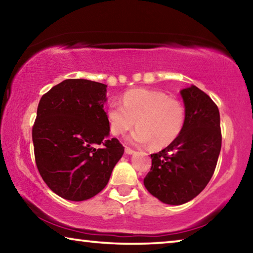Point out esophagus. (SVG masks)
Here are the masks:
<instances>
[{
    "label": "esophagus",
    "instance_id": "34e87169",
    "mask_svg": "<svg viewBox=\"0 0 253 253\" xmlns=\"http://www.w3.org/2000/svg\"><path fill=\"white\" fill-rule=\"evenodd\" d=\"M125 153L126 154H128V155H131V154H134L135 153V151H134V149H131L130 147H125Z\"/></svg>",
    "mask_w": 253,
    "mask_h": 253
}]
</instances>
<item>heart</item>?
Instances as JSON below:
<instances>
[{"mask_svg":"<svg viewBox=\"0 0 253 253\" xmlns=\"http://www.w3.org/2000/svg\"><path fill=\"white\" fill-rule=\"evenodd\" d=\"M123 106L113 102L106 110L111 134L125 135L134 145L151 144L155 148L169 146L182 132L185 123V107L176 98L162 91L131 89L123 95Z\"/></svg>","mask_w":253,"mask_h":253,"instance_id":"1","label":"heart"}]
</instances>
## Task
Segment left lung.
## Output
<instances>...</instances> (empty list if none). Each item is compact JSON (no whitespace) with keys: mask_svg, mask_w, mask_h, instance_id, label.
Segmentation results:
<instances>
[{"mask_svg":"<svg viewBox=\"0 0 253 253\" xmlns=\"http://www.w3.org/2000/svg\"><path fill=\"white\" fill-rule=\"evenodd\" d=\"M185 123L176 139L152 154L144 185L163 203L181 205L193 200L211 179L221 151L217 106L195 85L181 90Z\"/></svg>","mask_w":253,"mask_h":253,"instance_id":"left-lung-1","label":"left lung"}]
</instances>
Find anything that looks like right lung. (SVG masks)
Instances as JSON below:
<instances>
[{
    "label": "right lung",
    "instance_id": "obj_1",
    "mask_svg": "<svg viewBox=\"0 0 253 253\" xmlns=\"http://www.w3.org/2000/svg\"><path fill=\"white\" fill-rule=\"evenodd\" d=\"M106 92L104 84L67 79L38 106L32 128L37 168L50 190L66 200L84 201L104 190L124 154L119 140L108 138Z\"/></svg>",
    "mask_w": 253,
    "mask_h": 253
}]
</instances>
